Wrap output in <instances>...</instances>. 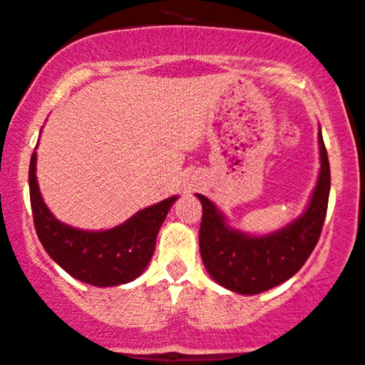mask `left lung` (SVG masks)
Segmentation results:
<instances>
[{
    "mask_svg": "<svg viewBox=\"0 0 365 365\" xmlns=\"http://www.w3.org/2000/svg\"><path fill=\"white\" fill-rule=\"evenodd\" d=\"M318 143L322 170L308 209L272 235L250 236L231 230L216 205L197 194L202 202L200 257L210 277L222 287L238 294L265 292L297 274L313 253L327 217L331 180L322 129Z\"/></svg>",
    "mask_w": 365,
    "mask_h": 365,
    "instance_id": "left-lung-1",
    "label": "left lung"
}]
</instances>
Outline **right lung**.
Instances as JSON below:
<instances>
[{"mask_svg":"<svg viewBox=\"0 0 365 365\" xmlns=\"http://www.w3.org/2000/svg\"><path fill=\"white\" fill-rule=\"evenodd\" d=\"M37 153L30 158L29 185L34 225L43 250L74 279L96 287L127 284L143 274L156 247V236L177 197L139 210L107 231H83L57 221L43 204L35 175Z\"/></svg>","mask_w":365,"mask_h":365,"instance_id":"1","label":"right lung"}]
</instances>
